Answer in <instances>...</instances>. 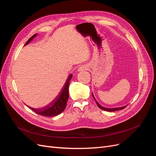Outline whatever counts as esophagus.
I'll list each match as a JSON object with an SVG mask.
<instances>
[{
  "instance_id": "1",
  "label": "esophagus",
  "mask_w": 156,
  "mask_h": 156,
  "mask_svg": "<svg viewBox=\"0 0 156 156\" xmlns=\"http://www.w3.org/2000/svg\"><path fill=\"white\" fill-rule=\"evenodd\" d=\"M87 66H82L79 68L78 71H79V72H84V71L87 70Z\"/></svg>"
}]
</instances>
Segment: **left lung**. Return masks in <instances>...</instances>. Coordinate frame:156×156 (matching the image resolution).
Returning a JSON list of instances; mask_svg holds the SVG:
<instances>
[{"instance_id": "8db88e82", "label": "left lung", "mask_w": 156, "mask_h": 156, "mask_svg": "<svg viewBox=\"0 0 156 156\" xmlns=\"http://www.w3.org/2000/svg\"><path fill=\"white\" fill-rule=\"evenodd\" d=\"M92 96H93V98H94V100H95V101H96V103H97V105H98V107H99V108H100L101 109H103V110H104V111H118V110H122V109H123V108H126V107L127 106V105H126V106H124V107H116V108H105V107H102L101 105H100V104H99V103L97 102V101L96 100L95 98H94V95H93V94H92Z\"/></svg>"}]
</instances>
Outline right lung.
Returning a JSON list of instances; mask_svg holds the SVG:
<instances>
[{
  "label": "right lung",
  "mask_w": 156,
  "mask_h": 156,
  "mask_svg": "<svg viewBox=\"0 0 156 156\" xmlns=\"http://www.w3.org/2000/svg\"><path fill=\"white\" fill-rule=\"evenodd\" d=\"M36 36V34H34L32 37H30L25 45L29 44ZM72 76H73L72 74H71L69 75V77L67 79L66 82L64 84V86L63 87L62 89L61 90V92L59 93L58 96L56 97L51 103H49L48 105H47L41 108H34L29 106L28 107H29L33 111H34L36 113H37V114L41 116H55L60 114L61 112H62L64 111L66 106L67 101L68 100V97H69V92H68L69 84L70 80L72 79Z\"/></svg>",
  "instance_id": "add662e5"
}]
</instances>
